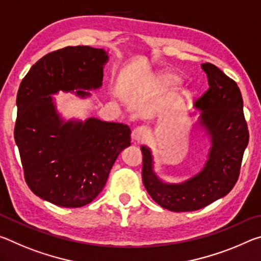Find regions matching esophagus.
Wrapping results in <instances>:
<instances>
[{"label": "esophagus", "instance_id": "obj_1", "mask_svg": "<svg viewBox=\"0 0 261 261\" xmlns=\"http://www.w3.org/2000/svg\"><path fill=\"white\" fill-rule=\"evenodd\" d=\"M148 136V132L146 130V127L144 126H138L136 127V129H134V131H132L131 134V138L134 141H144L145 139L147 138Z\"/></svg>", "mask_w": 261, "mask_h": 261}]
</instances>
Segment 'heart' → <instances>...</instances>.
Segmentation results:
<instances>
[{
    "label": "heart",
    "instance_id": "b5f03b06",
    "mask_svg": "<svg viewBox=\"0 0 261 261\" xmlns=\"http://www.w3.org/2000/svg\"><path fill=\"white\" fill-rule=\"evenodd\" d=\"M156 83L158 85H160L163 88H169V87H174L177 85L179 83V77L176 76V74L173 73H168V72H163L160 76L156 77Z\"/></svg>",
    "mask_w": 261,
    "mask_h": 261
}]
</instances>
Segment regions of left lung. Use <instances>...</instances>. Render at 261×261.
<instances>
[{"instance_id":"left-lung-1","label":"left lung","mask_w":261,"mask_h":261,"mask_svg":"<svg viewBox=\"0 0 261 261\" xmlns=\"http://www.w3.org/2000/svg\"><path fill=\"white\" fill-rule=\"evenodd\" d=\"M210 88L194 102L199 110L196 125L210 136L207 161L199 173L182 183H167L154 171L151 148L143 153V183L152 199L171 212H192L212 204L231 191L240 176L241 163L249 143L240 88L214 64H201Z\"/></svg>"}]
</instances>
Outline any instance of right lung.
<instances>
[{"label": "right lung", "mask_w": 261, "mask_h": 261, "mask_svg": "<svg viewBox=\"0 0 261 261\" xmlns=\"http://www.w3.org/2000/svg\"><path fill=\"white\" fill-rule=\"evenodd\" d=\"M109 60L102 48L65 47L39 60L17 94L15 141L25 180L35 196L76 208L102 191L109 171L130 146V127L95 117L64 120L53 95L71 92L82 99L102 86Z\"/></svg>", "instance_id": "add662e5"}]
</instances>
